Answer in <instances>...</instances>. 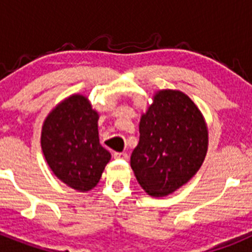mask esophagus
<instances>
[{
    "label": "esophagus",
    "mask_w": 252,
    "mask_h": 252,
    "mask_svg": "<svg viewBox=\"0 0 252 252\" xmlns=\"http://www.w3.org/2000/svg\"><path fill=\"white\" fill-rule=\"evenodd\" d=\"M113 158H115V159H127L128 158V155L126 153H117V151H116V153H113Z\"/></svg>",
    "instance_id": "34e87169"
}]
</instances>
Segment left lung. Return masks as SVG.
Instances as JSON below:
<instances>
[{
  "instance_id": "left-lung-1",
  "label": "left lung",
  "mask_w": 252,
  "mask_h": 252,
  "mask_svg": "<svg viewBox=\"0 0 252 252\" xmlns=\"http://www.w3.org/2000/svg\"><path fill=\"white\" fill-rule=\"evenodd\" d=\"M208 132L201 111L179 91H160L140 121V141L131 168L153 197H164L188 182L206 158Z\"/></svg>"
}]
</instances>
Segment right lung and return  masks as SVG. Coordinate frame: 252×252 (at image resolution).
Here are the masks:
<instances>
[{
  "label": "right lung",
  "mask_w": 252,
  "mask_h": 252,
  "mask_svg": "<svg viewBox=\"0 0 252 252\" xmlns=\"http://www.w3.org/2000/svg\"><path fill=\"white\" fill-rule=\"evenodd\" d=\"M97 121L88 99L74 94L51 111L41 131V149L53 173L81 192L97 186L111 159L99 144Z\"/></svg>",
  "instance_id": "obj_1"
}]
</instances>
